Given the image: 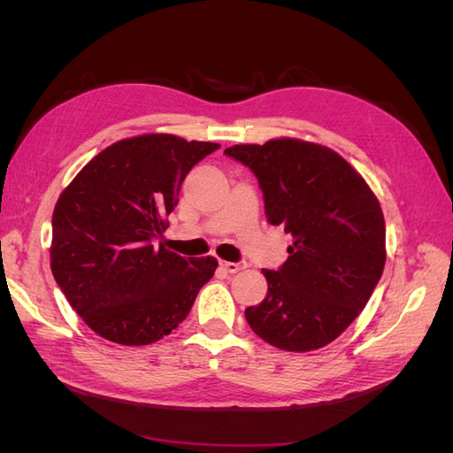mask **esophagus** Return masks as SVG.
Listing matches in <instances>:
<instances>
[{"label": "esophagus", "instance_id": "esophagus-1", "mask_svg": "<svg viewBox=\"0 0 453 453\" xmlns=\"http://www.w3.org/2000/svg\"><path fill=\"white\" fill-rule=\"evenodd\" d=\"M221 268L226 270L228 273H236L243 268H248V263H226V260H221Z\"/></svg>", "mask_w": 453, "mask_h": 453}]
</instances>
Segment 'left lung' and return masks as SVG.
I'll list each match as a JSON object with an SVG mask.
<instances>
[{
	"mask_svg": "<svg viewBox=\"0 0 453 453\" xmlns=\"http://www.w3.org/2000/svg\"><path fill=\"white\" fill-rule=\"evenodd\" d=\"M263 190L270 225L295 238L268 293L245 310L253 333L285 351L331 344L363 311L386 265V223L363 177L328 147L291 138L234 145Z\"/></svg>",
	"mask_w": 453,
	"mask_h": 453,
	"instance_id": "8db88e82",
	"label": "left lung"
}]
</instances>
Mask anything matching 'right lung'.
Wrapping results in <instances>:
<instances>
[{
    "instance_id": "right-lung-1",
    "label": "right lung",
    "mask_w": 453,
    "mask_h": 453,
    "mask_svg": "<svg viewBox=\"0 0 453 453\" xmlns=\"http://www.w3.org/2000/svg\"><path fill=\"white\" fill-rule=\"evenodd\" d=\"M219 147L172 134L120 140L64 188L52 213L50 268L96 334L153 344L180 326L213 278V257H181L157 240L187 173Z\"/></svg>"
}]
</instances>
